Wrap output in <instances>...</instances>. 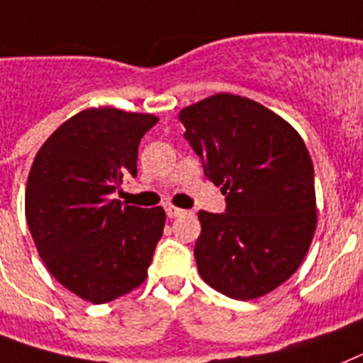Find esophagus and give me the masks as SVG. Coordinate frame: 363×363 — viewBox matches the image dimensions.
I'll return each mask as SVG.
<instances>
[{
	"instance_id": "1",
	"label": "esophagus",
	"mask_w": 363,
	"mask_h": 363,
	"mask_svg": "<svg viewBox=\"0 0 363 363\" xmlns=\"http://www.w3.org/2000/svg\"><path fill=\"white\" fill-rule=\"evenodd\" d=\"M182 213H184V210H181V208L172 206V204H169V206H166V216L168 217H179V216H182Z\"/></svg>"
}]
</instances>
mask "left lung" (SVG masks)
<instances>
[{
	"mask_svg": "<svg viewBox=\"0 0 363 363\" xmlns=\"http://www.w3.org/2000/svg\"><path fill=\"white\" fill-rule=\"evenodd\" d=\"M226 212L201 210L195 261L220 294L256 299L298 270L316 232L314 168L303 138L245 96L212 94L179 113Z\"/></svg>",
	"mask_w": 363,
	"mask_h": 363,
	"instance_id": "1",
	"label": "left lung"
}]
</instances>
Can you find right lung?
<instances>
[{"instance_id":"add662e5","label":"right lung","mask_w":363,"mask_h":363,"mask_svg":"<svg viewBox=\"0 0 363 363\" xmlns=\"http://www.w3.org/2000/svg\"><path fill=\"white\" fill-rule=\"evenodd\" d=\"M159 122L150 113L89 107L47 138L34 157L25 217L56 281L91 303H107L147 276L166 213L109 195L137 177L138 144Z\"/></svg>"}]
</instances>
